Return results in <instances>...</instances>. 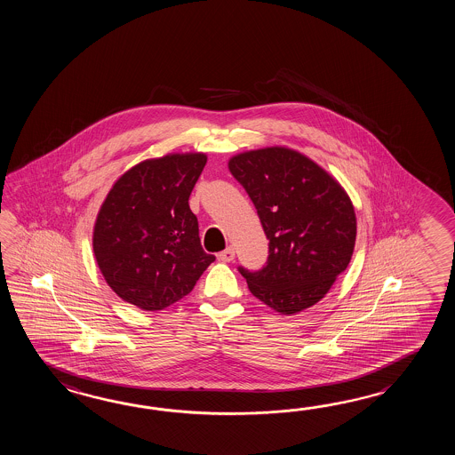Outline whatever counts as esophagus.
<instances>
[{
	"label": "esophagus",
	"mask_w": 455,
	"mask_h": 455,
	"mask_svg": "<svg viewBox=\"0 0 455 455\" xmlns=\"http://www.w3.org/2000/svg\"><path fill=\"white\" fill-rule=\"evenodd\" d=\"M234 257H235V251H234L232 247H228L226 251H221V253L218 255V259L221 261H226V263L234 260Z\"/></svg>",
	"instance_id": "obj_1"
}]
</instances>
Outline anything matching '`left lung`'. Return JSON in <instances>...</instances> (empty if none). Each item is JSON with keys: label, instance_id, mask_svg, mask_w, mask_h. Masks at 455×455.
Returning <instances> with one entry per match:
<instances>
[{"label": "left lung", "instance_id": "left-lung-1", "mask_svg": "<svg viewBox=\"0 0 455 455\" xmlns=\"http://www.w3.org/2000/svg\"><path fill=\"white\" fill-rule=\"evenodd\" d=\"M228 167L270 241L261 270L239 268L249 290L283 315L309 309L353 257L356 213L348 194L317 163L284 146L243 151Z\"/></svg>", "mask_w": 455, "mask_h": 455}]
</instances>
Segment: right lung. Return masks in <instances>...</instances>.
<instances>
[{
  "label": "right lung",
  "instance_id": "right-lung-1",
  "mask_svg": "<svg viewBox=\"0 0 455 455\" xmlns=\"http://www.w3.org/2000/svg\"><path fill=\"white\" fill-rule=\"evenodd\" d=\"M206 164L204 153L146 159L112 185L97 213L92 249L118 298L163 310L194 290L214 261L204 251L188 198Z\"/></svg>",
  "mask_w": 455,
  "mask_h": 455
}]
</instances>
